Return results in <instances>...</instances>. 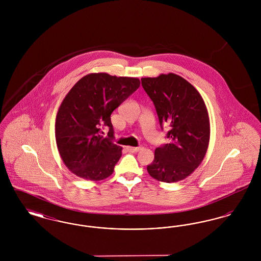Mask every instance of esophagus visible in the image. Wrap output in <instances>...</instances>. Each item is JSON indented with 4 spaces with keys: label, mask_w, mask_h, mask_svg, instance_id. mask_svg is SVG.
Listing matches in <instances>:
<instances>
[{
    "label": "esophagus",
    "mask_w": 261,
    "mask_h": 261,
    "mask_svg": "<svg viewBox=\"0 0 261 261\" xmlns=\"http://www.w3.org/2000/svg\"><path fill=\"white\" fill-rule=\"evenodd\" d=\"M127 149L131 152H138L141 149H143V147H127Z\"/></svg>",
    "instance_id": "1"
}]
</instances>
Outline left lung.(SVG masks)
I'll use <instances>...</instances> for the list:
<instances>
[{"label": "left lung", "instance_id": "8db88e82", "mask_svg": "<svg viewBox=\"0 0 261 261\" xmlns=\"http://www.w3.org/2000/svg\"><path fill=\"white\" fill-rule=\"evenodd\" d=\"M141 80L155 107L162 128L167 125L170 129L169 144L155 149L154 160L147 170L158 181H181L199 167L207 151L211 124L206 106L199 91L179 75Z\"/></svg>", "mask_w": 261, "mask_h": 261}]
</instances>
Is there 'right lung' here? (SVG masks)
Here are the masks:
<instances>
[{
  "label": "right lung",
  "mask_w": 261,
  "mask_h": 261,
  "mask_svg": "<svg viewBox=\"0 0 261 261\" xmlns=\"http://www.w3.org/2000/svg\"><path fill=\"white\" fill-rule=\"evenodd\" d=\"M140 86L134 77L99 72L82 77L62 100L56 118V142L65 166L76 176L99 181L112 175L122 154L112 143L111 115ZM110 128L108 137L102 128Z\"/></svg>",
  "instance_id": "add662e5"
}]
</instances>
